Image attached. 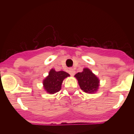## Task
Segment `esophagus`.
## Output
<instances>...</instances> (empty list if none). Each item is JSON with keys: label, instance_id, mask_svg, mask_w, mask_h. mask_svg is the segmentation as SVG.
<instances>
[{"label": "esophagus", "instance_id": "34e87169", "mask_svg": "<svg viewBox=\"0 0 134 134\" xmlns=\"http://www.w3.org/2000/svg\"><path fill=\"white\" fill-rule=\"evenodd\" d=\"M69 74H70V76H74L75 74H76V71H75L74 69H72L69 70Z\"/></svg>", "mask_w": 134, "mask_h": 134}]
</instances>
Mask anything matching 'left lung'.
I'll list each match as a JSON object with an SVG mask.
<instances>
[{
  "mask_svg": "<svg viewBox=\"0 0 134 134\" xmlns=\"http://www.w3.org/2000/svg\"><path fill=\"white\" fill-rule=\"evenodd\" d=\"M74 77L77 79L81 90L85 93H94L98 90L99 80L88 68H84L82 72H78Z\"/></svg>",
  "mask_w": 134,
  "mask_h": 134,
  "instance_id": "obj_1",
  "label": "left lung"
}]
</instances>
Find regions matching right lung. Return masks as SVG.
I'll list each match as a JSON object with an SVG mask.
<instances>
[{
  "label": "right lung",
  "mask_w": 134,
  "mask_h": 134,
  "mask_svg": "<svg viewBox=\"0 0 134 134\" xmlns=\"http://www.w3.org/2000/svg\"><path fill=\"white\" fill-rule=\"evenodd\" d=\"M70 76L68 73L64 71H55L52 69L48 73V76L43 81L44 90L48 93L54 94L61 90L62 84L64 79Z\"/></svg>",
  "instance_id": "add662e5"
}]
</instances>
